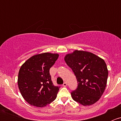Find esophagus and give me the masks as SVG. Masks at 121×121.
<instances>
[{
  "label": "esophagus",
  "mask_w": 121,
  "mask_h": 121,
  "mask_svg": "<svg viewBox=\"0 0 121 121\" xmlns=\"http://www.w3.org/2000/svg\"><path fill=\"white\" fill-rule=\"evenodd\" d=\"M63 86H64V87H66L67 86V82H64V84H63Z\"/></svg>",
  "instance_id": "1"
}]
</instances>
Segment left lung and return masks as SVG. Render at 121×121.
I'll return each instance as SVG.
<instances>
[{
  "mask_svg": "<svg viewBox=\"0 0 121 121\" xmlns=\"http://www.w3.org/2000/svg\"><path fill=\"white\" fill-rule=\"evenodd\" d=\"M64 60L77 80V88L71 93L73 99L84 106L97 102L107 83L108 70L105 61L91 52L77 50L65 55Z\"/></svg>",
  "mask_w": 121,
  "mask_h": 121,
  "instance_id": "1",
  "label": "left lung"
}]
</instances>
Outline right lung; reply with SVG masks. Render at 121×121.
Wrapping results in <instances>:
<instances>
[{
  "label": "right lung",
  "instance_id": "right-lung-1",
  "mask_svg": "<svg viewBox=\"0 0 121 121\" xmlns=\"http://www.w3.org/2000/svg\"><path fill=\"white\" fill-rule=\"evenodd\" d=\"M59 54L44 53L29 58L20 67L17 84L23 98L35 107H46L57 97L60 88L53 85L50 68Z\"/></svg>",
  "mask_w": 121,
  "mask_h": 121
}]
</instances>
